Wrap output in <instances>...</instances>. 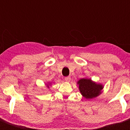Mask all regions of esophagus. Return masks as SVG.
Instances as JSON below:
<instances>
[{
    "label": "esophagus",
    "instance_id": "esophagus-1",
    "mask_svg": "<svg viewBox=\"0 0 130 130\" xmlns=\"http://www.w3.org/2000/svg\"><path fill=\"white\" fill-rule=\"evenodd\" d=\"M65 80L66 82H69L71 80V77H69V76H67V77H65Z\"/></svg>",
    "mask_w": 130,
    "mask_h": 130
}]
</instances>
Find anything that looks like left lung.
Returning <instances> with one entry per match:
<instances>
[{
  "label": "left lung",
  "mask_w": 130,
  "mask_h": 130,
  "mask_svg": "<svg viewBox=\"0 0 130 130\" xmlns=\"http://www.w3.org/2000/svg\"><path fill=\"white\" fill-rule=\"evenodd\" d=\"M77 84H79V89L82 94L88 99L97 96L103 89L102 85L94 83L90 79H79Z\"/></svg>",
  "instance_id": "1"
}]
</instances>
